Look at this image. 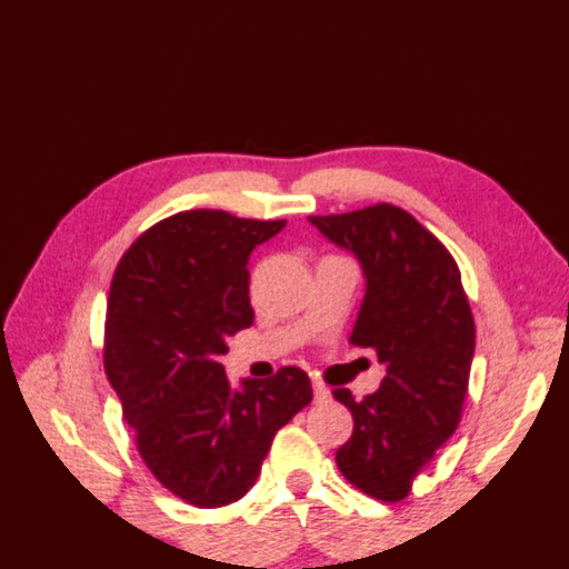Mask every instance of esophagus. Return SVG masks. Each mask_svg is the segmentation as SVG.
<instances>
[{
    "instance_id": "1",
    "label": "esophagus",
    "mask_w": 569,
    "mask_h": 569,
    "mask_svg": "<svg viewBox=\"0 0 569 569\" xmlns=\"http://www.w3.org/2000/svg\"><path fill=\"white\" fill-rule=\"evenodd\" d=\"M313 397H316V402H328L330 389L322 382H313Z\"/></svg>"
}]
</instances>
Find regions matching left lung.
<instances>
[{
	"mask_svg": "<svg viewBox=\"0 0 569 569\" xmlns=\"http://www.w3.org/2000/svg\"><path fill=\"white\" fill-rule=\"evenodd\" d=\"M308 221L360 261L365 298L350 342L372 348L387 370L380 389L360 402L350 389H332L355 421L336 453L338 469L362 493L397 503L461 419L476 326L459 266L392 204Z\"/></svg>",
	"mask_w": 569,
	"mask_h": 569,
	"instance_id": "1",
	"label": "left lung"
}]
</instances>
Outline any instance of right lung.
<instances>
[{
    "instance_id": "1",
    "label": "right lung",
    "mask_w": 569,
    "mask_h": 569,
    "mask_svg": "<svg viewBox=\"0 0 569 569\" xmlns=\"http://www.w3.org/2000/svg\"><path fill=\"white\" fill-rule=\"evenodd\" d=\"M286 221L180 211L122 253L106 313V375L142 461L174 496L221 508L256 483L276 431L310 405L303 370L233 389L221 355L249 328V256Z\"/></svg>"
}]
</instances>
